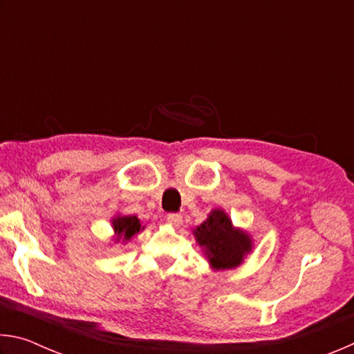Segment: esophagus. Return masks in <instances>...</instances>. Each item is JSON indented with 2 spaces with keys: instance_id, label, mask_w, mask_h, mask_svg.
Masks as SVG:
<instances>
[{
  "instance_id": "34e87169",
  "label": "esophagus",
  "mask_w": 354,
  "mask_h": 354,
  "mask_svg": "<svg viewBox=\"0 0 354 354\" xmlns=\"http://www.w3.org/2000/svg\"><path fill=\"white\" fill-rule=\"evenodd\" d=\"M167 221H169V223L173 225V226H179L183 223V215L171 212V214L167 215Z\"/></svg>"
}]
</instances>
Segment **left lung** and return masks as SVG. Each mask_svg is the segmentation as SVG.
I'll use <instances>...</instances> for the list:
<instances>
[{"label":"left lung","mask_w":354,"mask_h":354,"mask_svg":"<svg viewBox=\"0 0 354 354\" xmlns=\"http://www.w3.org/2000/svg\"><path fill=\"white\" fill-rule=\"evenodd\" d=\"M194 236L205 250L214 270L239 267L253 248L251 237L245 231L232 226L231 218L221 209H214L207 218L195 227Z\"/></svg>","instance_id":"left-lung-1"}]
</instances>
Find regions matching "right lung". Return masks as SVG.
<instances>
[{"mask_svg":"<svg viewBox=\"0 0 354 354\" xmlns=\"http://www.w3.org/2000/svg\"><path fill=\"white\" fill-rule=\"evenodd\" d=\"M112 227L117 236V241L118 239L131 241V237L139 234L145 226L140 225V220L136 215H117L115 218H112Z\"/></svg>","mask_w":354,"mask_h":354,"instance_id":"right-lung-1","label":"right lung"}]
</instances>
